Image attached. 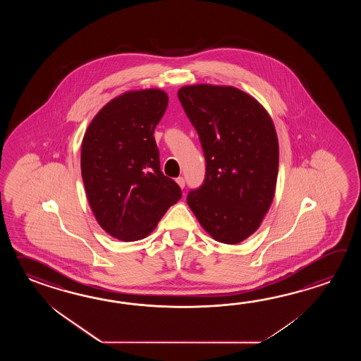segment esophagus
<instances>
[{"label":"esophagus","instance_id":"1","mask_svg":"<svg viewBox=\"0 0 361 361\" xmlns=\"http://www.w3.org/2000/svg\"><path fill=\"white\" fill-rule=\"evenodd\" d=\"M177 183L182 190L184 188V185H185V182H184V178L183 177H179L177 178Z\"/></svg>","mask_w":361,"mask_h":361}]
</instances>
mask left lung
I'll list each match as a JSON object with an SVG mask.
<instances>
[{"instance_id":"8db88e82","label":"left lung","mask_w":361,"mask_h":361,"mask_svg":"<svg viewBox=\"0 0 361 361\" xmlns=\"http://www.w3.org/2000/svg\"><path fill=\"white\" fill-rule=\"evenodd\" d=\"M178 98L207 160L205 180L188 193V207L214 240L238 244L259 228L275 196L274 121L258 100L233 86L187 85Z\"/></svg>"}]
</instances>
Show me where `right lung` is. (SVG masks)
<instances>
[{"mask_svg":"<svg viewBox=\"0 0 361 361\" xmlns=\"http://www.w3.org/2000/svg\"><path fill=\"white\" fill-rule=\"evenodd\" d=\"M160 89L126 92L109 100L85 131L81 176L100 227L121 241L147 238L182 191L160 169L154 138L168 107Z\"/></svg>","mask_w":361,"mask_h":361,"instance_id":"add662e5","label":"right lung"}]
</instances>
